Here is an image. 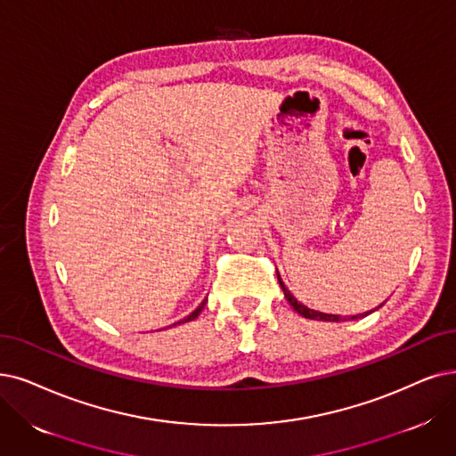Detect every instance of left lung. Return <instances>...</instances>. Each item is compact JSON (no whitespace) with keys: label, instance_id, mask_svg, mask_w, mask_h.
I'll return each mask as SVG.
<instances>
[{"label":"left lung","instance_id":"8db88e82","mask_svg":"<svg viewBox=\"0 0 456 456\" xmlns=\"http://www.w3.org/2000/svg\"><path fill=\"white\" fill-rule=\"evenodd\" d=\"M277 279H279L281 288H282V291H284V297L288 299V303H289L291 306H294V311H296L297 314H301V316H305V318H311V320H322V322H340V320H342V316H337V314H323V313L313 311V308H308V306L301 305L294 296L289 294L288 288H286V286H284V282L281 281L279 271H277ZM367 314H369V313H367ZM367 314H361V318H362V316H367ZM354 318H359V316H354Z\"/></svg>","mask_w":456,"mask_h":456}]
</instances>
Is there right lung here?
<instances>
[{
    "label": "right lung",
    "mask_w": 456,
    "mask_h": 456,
    "mask_svg": "<svg viewBox=\"0 0 456 456\" xmlns=\"http://www.w3.org/2000/svg\"><path fill=\"white\" fill-rule=\"evenodd\" d=\"M206 301H208V299H206ZM206 301H202V305H200V306L196 308V311H194V313H191V314H189V316H187L185 320H181V322H177V323H185V322H191V320L198 318V314H200V313H202V308L206 306Z\"/></svg>",
    "instance_id": "obj_1"
}]
</instances>
